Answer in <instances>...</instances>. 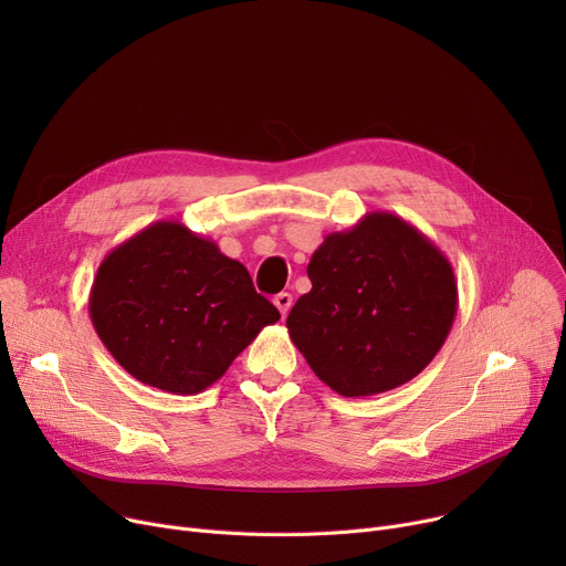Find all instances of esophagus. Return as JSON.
<instances>
[{"label": "esophagus", "instance_id": "34e87169", "mask_svg": "<svg viewBox=\"0 0 566 566\" xmlns=\"http://www.w3.org/2000/svg\"><path fill=\"white\" fill-rule=\"evenodd\" d=\"M291 305H293V295H291V293L282 291V293H277V295H275V307L280 310V314H282V316H286V314H289Z\"/></svg>", "mask_w": 566, "mask_h": 566}]
</instances>
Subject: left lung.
Returning <instances> with one entry per match:
<instances>
[{"mask_svg": "<svg viewBox=\"0 0 566 566\" xmlns=\"http://www.w3.org/2000/svg\"><path fill=\"white\" fill-rule=\"evenodd\" d=\"M286 318L312 371L342 397H371L418 376L459 307L452 263L403 218L371 211L323 238Z\"/></svg>", "mask_w": 566, "mask_h": 566, "instance_id": "1", "label": "left lung"}]
</instances>
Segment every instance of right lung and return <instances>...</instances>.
I'll list each match as a JSON object with an SVG mask.
<instances>
[{
    "label": "right lung",
    "instance_id": "1",
    "mask_svg": "<svg viewBox=\"0 0 566 566\" xmlns=\"http://www.w3.org/2000/svg\"><path fill=\"white\" fill-rule=\"evenodd\" d=\"M88 316L118 365L169 395L206 390L280 321L241 261L178 220L148 224L101 261Z\"/></svg>",
    "mask_w": 566,
    "mask_h": 566
}]
</instances>
